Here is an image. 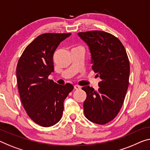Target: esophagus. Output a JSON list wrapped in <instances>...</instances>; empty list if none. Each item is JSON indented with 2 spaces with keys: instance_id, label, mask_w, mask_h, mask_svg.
Returning <instances> with one entry per match:
<instances>
[{
  "instance_id": "obj_1",
  "label": "esophagus",
  "mask_w": 150,
  "mask_h": 150,
  "mask_svg": "<svg viewBox=\"0 0 150 150\" xmlns=\"http://www.w3.org/2000/svg\"><path fill=\"white\" fill-rule=\"evenodd\" d=\"M81 88V86H78V85H74V89L76 90H79Z\"/></svg>"
}]
</instances>
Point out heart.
<instances>
[{"instance_id":"obj_1","label":"heart","mask_w":150,"mask_h":150,"mask_svg":"<svg viewBox=\"0 0 150 150\" xmlns=\"http://www.w3.org/2000/svg\"><path fill=\"white\" fill-rule=\"evenodd\" d=\"M80 47V46H78V47Z\"/></svg>"}]
</instances>
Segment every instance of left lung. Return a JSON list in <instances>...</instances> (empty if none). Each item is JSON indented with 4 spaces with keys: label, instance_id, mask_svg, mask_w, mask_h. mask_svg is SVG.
<instances>
[{
    "label": "left lung",
    "instance_id": "left-lung-1",
    "mask_svg": "<svg viewBox=\"0 0 150 150\" xmlns=\"http://www.w3.org/2000/svg\"><path fill=\"white\" fill-rule=\"evenodd\" d=\"M88 45L92 68L100 78L99 88L84 86L86 93L84 115L99 125L109 123L117 116L123 104L129 86V61L123 45L112 34L102 31L78 33Z\"/></svg>",
    "mask_w": 150,
    "mask_h": 150
}]
</instances>
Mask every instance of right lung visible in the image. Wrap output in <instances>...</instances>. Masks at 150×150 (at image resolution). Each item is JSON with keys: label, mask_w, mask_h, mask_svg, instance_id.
Returning a JSON list of instances; mask_svg holds the SVG:
<instances>
[{"label": "right lung", "mask_w": 150, "mask_h": 150, "mask_svg": "<svg viewBox=\"0 0 150 150\" xmlns=\"http://www.w3.org/2000/svg\"><path fill=\"white\" fill-rule=\"evenodd\" d=\"M70 35L41 34L27 46L18 61L17 80L23 106L32 121L45 127L60 120L64 101L74 88L69 83L59 85L48 78L54 72L56 48Z\"/></svg>", "instance_id": "1"}]
</instances>
